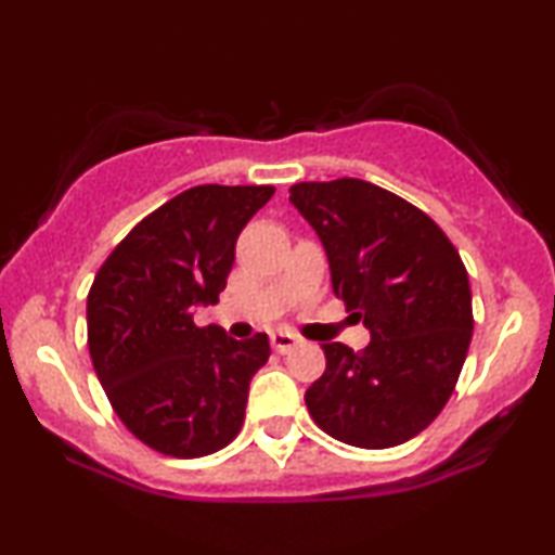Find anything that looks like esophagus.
<instances>
[{
	"mask_svg": "<svg viewBox=\"0 0 555 555\" xmlns=\"http://www.w3.org/2000/svg\"><path fill=\"white\" fill-rule=\"evenodd\" d=\"M299 341H302V339H299L297 334H292V331H276V334H271V347L276 349V352H282V354L292 352V349H295Z\"/></svg>",
	"mask_w": 555,
	"mask_h": 555,
	"instance_id": "esophagus-1",
	"label": "esophagus"
}]
</instances>
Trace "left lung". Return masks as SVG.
<instances>
[{
	"mask_svg": "<svg viewBox=\"0 0 555 555\" xmlns=\"http://www.w3.org/2000/svg\"><path fill=\"white\" fill-rule=\"evenodd\" d=\"M289 201L326 247L334 295L371 344H323L326 371L305 391L336 441L391 449L425 430L460 380L473 339V292L460 253L428 214L354 177L299 182Z\"/></svg>",
	"mask_w": 555,
	"mask_h": 555,
	"instance_id": "8db88e82",
	"label": "left lung"
}]
</instances>
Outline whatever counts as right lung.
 Returning <instances> with one entry per match:
<instances>
[{"instance_id": "right-lung-1", "label": "right lung", "mask_w": 555, "mask_h": 555, "mask_svg": "<svg viewBox=\"0 0 555 555\" xmlns=\"http://www.w3.org/2000/svg\"><path fill=\"white\" fill-rule=\"evenodd\" d=\"M271 184H197L145 216L112 250L88 292L93 371L125 428L158 454L195 460L234 441L269 336L237 341L195 326L216 305L247 221Z\"/></svg>"}]
</instances>
